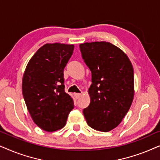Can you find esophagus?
I'll return each mask as SVG.
<instances>
[{
    "mask_svg": "<svg viewBox=\"0 0 160 160\" xmlns=\"http://www.w3.org/2000/svg\"><path fill=\"white\" fill-rule=\"evenodd\" d=\"M74 96H75L76 99H78V98H79L82 96V93H74Z\"/></svg>",
    "mask_w": 160,
    "mask_h": 160,
    "instance_id": "obj_1",
    "label": "esophagus"
}]
</instances>
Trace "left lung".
Here are the masks:
<instances>
[{"mask_svg":"<svg viewBox=\"0 0 160 160\" xmlns=\"http://www.w3.org/2000/svg\"><path fill=\"white\" fill-rule=\"evenodd\" d=\"M79 47L92 73L90 103L83 113L89 127L108 132L119 125L132 102V63L122 50L109 42H87Z\"/></svg>","mask_w":160,"mask_h":160,"instance_id":"8db88e82","label":"left lung"}]
</instances>
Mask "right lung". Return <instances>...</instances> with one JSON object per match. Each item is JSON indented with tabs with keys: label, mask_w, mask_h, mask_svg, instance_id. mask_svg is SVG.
<instances>
[{
	"label": "right lung",
	"mask_w": 160,
	"mask_h": 160,
	"mask_svg": "<svg viewBox=\"0 0 160 160\" xmlns=\"http://www.w3.org/2000/svg\"><path fill=\"white\" fill-rule=\"evenodd\" d=\"M73 44L47 43L37 51L25 71L22 95L35 124L47 132L62 128L73 100L65 92L64 71Z\"/></svg>",
	"instance_id": "1"
}]
</instances>
